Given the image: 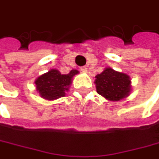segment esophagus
Returning <instances> with one entry per match:
<instances>
[{
  "mask_svg": "<svg viewBox=\"0 0 159 159\" xmlns=\"http://www.w3.org/2000/svg\"><path fill=\"white\" fill-rule=\"evenodd\" d=\"M80 70H81L83 73H86V72H87V68H86L85 66H82V67H80Z\"/></svg>",
  "mask_w": 159,
  "mask_h": 159,
  "instance_id": "obj_1",
  "label": "esophagus"
}]
</instances>
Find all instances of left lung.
I'll list each match as a JSON object with an SVG mask.
<instances>
[{"instance_id":"8db88e82","label":"left lung","mask_w":159,"mask_h":159,"mask_svg":"<svg viewBox=\"0 0 159 159\" xmlns=\"http://www.w3.org/2000/svg\"><path fill=\"white\" fill-rule=\"evenodd\" d=\"M96 91L110 101H119L130 92V79L125 74L106 68L95 76Z\"/></svg>"}]
</instances>
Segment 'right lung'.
I'll use <instances>...</instances> for the list:
<instances>
[{
	"label": "right lung",
	"mask_w": 159,
	"mask_h": 159,
	"mask_svg": "<svg viewBox=\"0 0 159 159\" xmlns=\"http://www.w3.org/2000/svg\"><path fill=\"white\" fill-rule=\"evenodd\" d=\"M77 74V70H71L69 74L62 75L58 70L52 69L36 79L37 91L42 97L47 100H54L65 96V92L68 90L73 76Z\"/></svg>",
	"instance_id": "1"
}]
</instances>
